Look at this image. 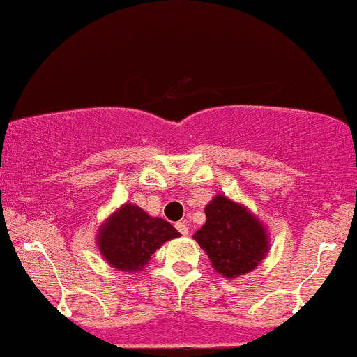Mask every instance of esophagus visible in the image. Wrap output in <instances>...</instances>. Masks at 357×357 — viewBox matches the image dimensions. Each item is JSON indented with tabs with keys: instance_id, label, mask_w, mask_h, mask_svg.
<instances>
[{
	"instance_id": "34e87169",
	"label": "esophagus",
	"mask_w": 357,
	"mask_h": 357,
	"mask_svg": "<svg viewBox=\"0 0 357 357\" xmlns=\"http://www.w3.org/2000/svg\"><path fill=\"white\" fill-rule=\"evenodd\" d=\"M175 227H177V230L180 234H182L183 237L188 236V227H187L185 222H177V224H175Z\"/></svg>"
}]
</instances>
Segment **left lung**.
<instances>
[{
  "label": "left lung",
  "mask_w": 357,
  "mask_h": 357,
  "mask_svg": "<svg viewBox=\"0 0 357 357\" xmlns=\"http://www.w3.org/2000/svg\"><path fill=\"white\" fill-rule=\"evenodd\" d=\"M205 215L207 220L194 234V238L220 275L227 279L244 275L267 255V230L244 205L217 195L205 207Z\"/></svg>",
  "instance_id": "left-lung-1"
}]
</instances>
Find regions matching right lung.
<instances>
[{
	"mask_svg": "<svg viewBox=\"0 0 357 357\" xmlns=\"http://www.w3.org/2000/svg\"><path fill=\"white\" fill-rule=\"evenodd\" d=\"M178 236V230L167 220L150 217L138 205L125 204L103 222L96 244L113 269L137 272L144 269L163 242Z\"/></svg>",
	"mask_w": 357,
	"mask_h": 357,
	"instance_id": "add662e5",
	"label": "right lung"
}]
</instances>
